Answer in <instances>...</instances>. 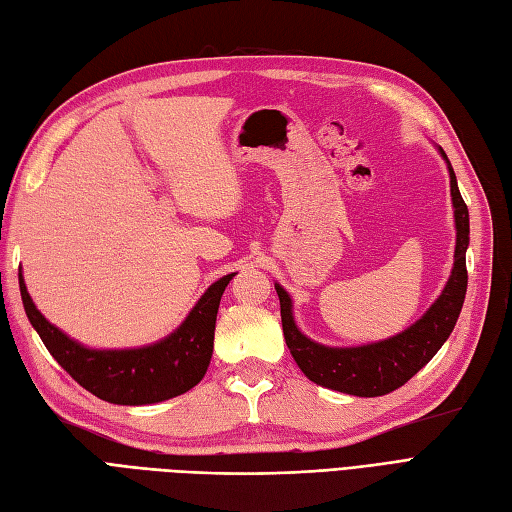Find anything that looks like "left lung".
Listing matches in <instances>:
<instances>
[{
    "instance_id": "8db88e82",
    "label": "left lung",
    "mask_w": 512,
    "mask_h": 512,
    "mask_svg": "<svg viewBox=\"0 0 512 512\" xmlns=\"http://www.w3.org/2000/svg\"><path fill=\"white\" fill-rule=\"evenodd\" d=\"M450 172V196L454 206V228H457V247H454V267L437 301L428 308L422 319L400 334L362 344V347H325L303 336L293 319V301L286 290L275 284L280 297L282 329L290 355L303 375L323 388L353 394V396H383L405 385L420 368L431 362L433 355L448 340L463 308L467 290L465 252L469 245V213L461 198L452 165L444 150Z\"/></svg>"
}]
</instances>
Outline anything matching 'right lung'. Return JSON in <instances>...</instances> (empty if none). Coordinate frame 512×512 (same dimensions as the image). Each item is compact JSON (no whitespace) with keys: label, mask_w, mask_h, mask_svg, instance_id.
Wrapping results in <instances>:
<instances>
[{"label":"right lung","mask_w":512,"mask_h":512,"mask_svg":"<svg viewBox=\"0 0 512 512\" xmlns=\"http://www.w3.org/2000/svg\"><path fill=\"white\" fill-rule=\"evenodd\" d=\"M234 273L206 288L174 334L140 349H90L68 338L38 312L23 275L19 288L27 319L47 351L81 388L114 405H153L198 385L211 364L219 301Z\"/></svg>","instance_id":"add662e5"}]
</instances>
